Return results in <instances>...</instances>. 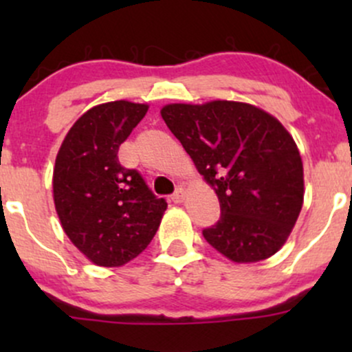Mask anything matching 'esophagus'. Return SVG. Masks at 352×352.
<instances>
[{"instance_id":"esophagus-1","label":"esophagus","mask_w":352,"mask_h":352,"mask_svg":"<svg viewBox=\"0 0 352 352\" xmlns=\"http://www.w3.org/2000/svg\"><path fill=\"white\" fill-rule=\"evenodd\" d=\"M184 200H185V190L182 187H177L175 192L172 193V201H175V204H182Z\"/></svg>"}]
</instances>
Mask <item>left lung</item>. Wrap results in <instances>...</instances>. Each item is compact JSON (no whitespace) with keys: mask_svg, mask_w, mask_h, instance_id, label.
<instances>
[{"mask_svg":"<svg viewBox=\"0 0 352 352\" xmlns=\"http://www.w3.org/2000/svg\"><path fill=\"white\" fill-rule=\"evenodd\" d=\"M162 119L205 180L221 215L204 238L236 263L281 248L302 207V162L293 137L273 116L233 100L170 104Z\"/></svg>","mask_w":352,"mask_h":352,"instance_id":"8db88e82","label":"left lung"}]
</instances>
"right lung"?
<instances>
[{"label": "right lung", "mask_w": 352, "mask_h": 352, "mask_svg": "<svg viewBox=\"0 0 352 352\" xmlns=\"http://www.w3.org/2000/svg\"><path fill=\"white\" fill-rule=\"evenodd\" d=\"M147 109L127 100L89 109L56 157L52 192L60 225L99 266L125 265L142 253L167 208L140 172L124 167L117 155Z\"/></svg>", "instance_id": "1"}]
</instances>
